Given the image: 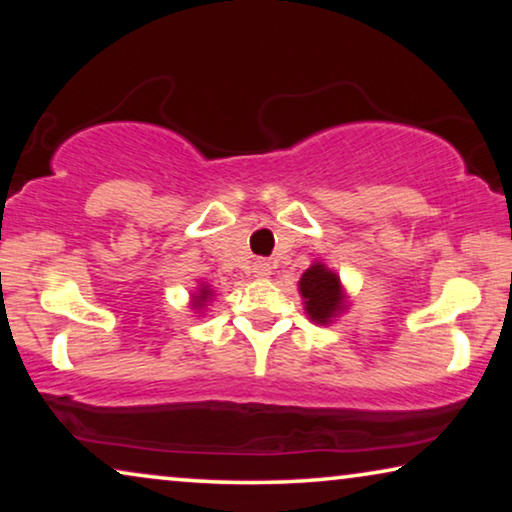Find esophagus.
Masks as SVG:
<instances>
[{"label": "esophagus", "mask_w": 512, "mask_h": 512, "mask_svg": "<svg viewBox=\"0 0 512 512\" xmlns=\"http://www.w3.org/2000/svg\"><path fill=\"white\" fill-rule=\"evenodd\" d=\"M270 263L268 261H256L254 263V275L256 277H268L270 275Z\"/></svg>", "instance_id": "obj_1"}]
</instances>
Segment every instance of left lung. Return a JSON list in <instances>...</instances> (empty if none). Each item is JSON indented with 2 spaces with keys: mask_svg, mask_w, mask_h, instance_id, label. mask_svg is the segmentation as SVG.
Returning <instances> with one entry per match:
<instances>
[{
  "mask_svg": "<svg viewBox=\"0 0 512 512\" xmlns=\"http://www.w3.org/2000/svg\"><path fill=\"white\" fill-rule=\"evenodd\" d=\"M300 293L305 298V310L312 321L326 324L335 312L342 310L340 277L326 270V265L314 263L310 270L300 277Z\"/></svg>",
  "mask_w": 512,
  "mask_h": 512,
  "instance_id": "8db88e82",
  "label": "left lung"
}]
</instances>
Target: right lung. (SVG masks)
<instances>
[{"label": "right lung", "instance_id": "1", "mask_svg": "<svg viewBox=\"0 0 512 512\" xmlns=\"http://www.w3.org/2000/svg\"><path fill=\"white\" fill-rule=\"evenodd\" d=\"M209 293L212 291H207V286H202L200 289V296H195V307H202L207 303V298H209Z\"/></svg>", "mask_w": 512, "mask_h": 512}]
</instances>
